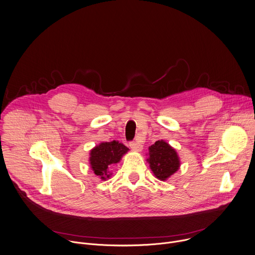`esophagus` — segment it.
<instances>
[{
	"mask_svg": "<svg viewBox=\"0 0 255 255\" xmlns=\"http://www.w3.org/2000/svg\"><path fill=\"white\" fill-rule=\"evenodd\" d=\"M129 147H130L133 151H136V152H138V151H140V150L143 149L142 143H140L139 140H137V139L133 140V142H130V143H129Z\"/></svg>",
	"mask_w": 255,
	"mask_h": 255,
	"instance_id": "34e87169",
	"label": "esophagus"
}]
</instances>
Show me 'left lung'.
Returning a JSON list of instances; mask_svg holds the SVG:
<instances>
[{
	"instance_id": "1",
	"label": "left lung",
	"mask_w": 255,
	"mask_h": 255,
	"mask_svg": "<svg viewBox=\"0 0 255 255\" xmlns=\"http://www.w3.org/2000/svg\"><path fill=\"white\" fill-rule=\"evenodd\" d=\"M147 161L154 175L162 181L174 174L180 166L176 151L163 139L157 140L149 147V158Z\"/></svg>"
}]
</instances>
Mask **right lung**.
Returning <instances> with one entry per match:
<instances>
[{
	"instance_id": "right-lung-1",
	"label": "right lung",
	"mask_w": 255,
	"mask_h": 255,
	"mask_svg": "<svg viewBox=\"0 0 255 255\" xmlns=\"http://www.w3.org/2000/svg\"><path fill=\"white\" fill-rule=\"evenodd\" d=\"M128 151V148L118 140L104 142L93 148L90 152V166L94 173L102 180L109 178L108 167L117 164Z\"/></svg>"
}]
</instances>
